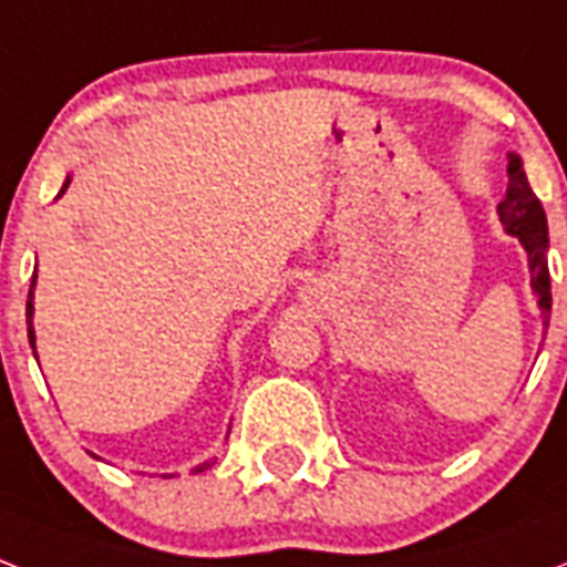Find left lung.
<instances>
[{"label":"left lung","mask_w":567,"mask_h":567,"mask_svg":"<svg viewBox=\"0 0 567 567\" xmlns=\"http://www.w3.org/2000/svg\"><path fill=\"white\" fill-rule=\"evenodd\" d=\"M499 221L506 224V230L520 239L529 257V278L538 296L544 324L550 319V269H547V218H544L542 200L529 188V179L524 174V165L515 153L508 156V188L506 200L497 206Z\"/></svg>","instance_id":"1"}]
</instances>
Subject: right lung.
<instances>
[{"instance_id":"obj_1","label":"right lung","mask_w":567,"mask_h":567,"mask_svg":"<svg viewBox=\"0 0 567 567\" xmlns=\"http://www.w3.org/2000/svg\"><path fill=\"white\" fill-rule=\"evenodd\" d=\"M68 186V183H64ZM64 192V188H61ZM32 289H34V280H32V287H29V301H25V322H29V343L34 346V331H32ZM204 467H209V464H200V467H195V471H204Z\"/></svg>"}]
</instances>
